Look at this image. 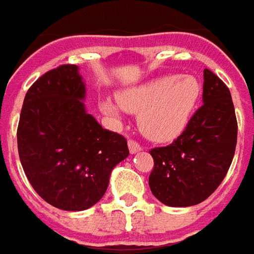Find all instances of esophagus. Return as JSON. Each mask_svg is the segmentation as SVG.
<instances>
[{
    "instance_id": "34e87169",
    "label": "esophagus",
    "mask_w": 254,
    "mask_h": 254,
    "mask_svg": "<svg viewBox=\"0 0 254 254\" xmlns=\"http://www.w3.org/2000/svg\"><path fill=\"white\" fill-rule=\"evenodd\" d=\"M127 145H129V151H130V154H136V152H138V151H141V149H143V147H141L136 140H129V141H127Z\"/></svg>"
}]
</instances>
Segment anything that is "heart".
<instances>
[{
	"instance_id": "b5f03b06",
	"label": "heart",
	"mask_w": 254,
	"mask_h": 254,
	"mask_svg": "<svg viewBox=\"0 0 254 254\" xmlns=\"http://www.w3.org/2000/svg\"><path fill=\"white\" fill-rule=\"evenodd\" d=\"M201 85L193 76H160L118 94V103L109 99L100 102V109L109 116L118 117L121 109L138 114L140 130L151 140L169 141L187 127Z\"/></svg>"
}]
</instances>
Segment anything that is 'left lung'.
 <instances>
[{
    "label": "left lung",
    "mask_w": 254,
    "mask_h": 254,
    "mask_svg": "<svg viewBox=\"0 0 254 254\" xmlns=\"http://www.w3.org/2000/svg\"><path fill=\"white\" fill-rule=\"evenodd\" d=\"M202 106L167 147L149 151L151 191L170 207H190L212 194L227 174L237 145L238 124L227 85L204 69Z\"/></svg>",
    "instance_id": "8db88e82"
}]
</instances>
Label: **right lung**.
<instances>
[{"label":"right lung","instance_id":"1","mask_svg":"<svg viewBox=\"0 0 254 254\" xmlns=\"http://www.w3.org/2000/svg\"><path fill=\"white\" fill-rule=\"evenodd\" d=\"M76 65L49 70L27 91L17 127L23 170L39 196L64 211L99 201L111 170L129 155L127 138L103 129L84 107Z\"/></svg>","mask_w":254,"mask_h":254}]
</instances>
